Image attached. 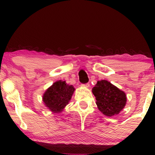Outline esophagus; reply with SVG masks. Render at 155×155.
<instances>
[{
  "instance_id": "1",
  "label": "esophagus",
  "mask_w": 155,
  "mask_h": 155,
  "mask_svg": "<svg viewBox=\"0 0 155 155\" xmlns=\"http://www.w3.org/2000/svg\"><path fill=\"white\" fill-rule=\"evenodd\" d=\"M81 86H82V87H86V88H89V87H90V84H82V85H81Z\"/></svg>"
}]
</instances>
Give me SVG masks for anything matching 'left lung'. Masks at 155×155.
<instances>
[{"mask_svg":"<svg viewBox=\"0 0 155 155\" xmlns=\"http://www.w3.org/2000/svg\"><path fill=\"white\" fill-rule=\"evenodd\" d=\"M92 92L98 110L107 117L119 114L127 103L125 92L107 80L97 81Z\"/></svg>","mask_w":155,"mask_h":155,"instance_id":"obj_1","label":"left lung"}]
</instances>
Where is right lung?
I'll list each match as a JSON object with an SVG mask.
<instances>
[{
  "label": "right lung",
  "instance_id": "1",
  "mask_svg": "<svg viewBox=\"0 0 155 155\" xmlns=\"http://www.w3.org/2000/svg\"><path fill=\"white\" fill-rule=\"evenodd\" d=\"M74 91V86L68 84L65 81H55L44 93V106L52 113H60L69 104Z\"/></svg>",
  "mask_w": 155,
  "mask_h": 155
}]
</instances>
